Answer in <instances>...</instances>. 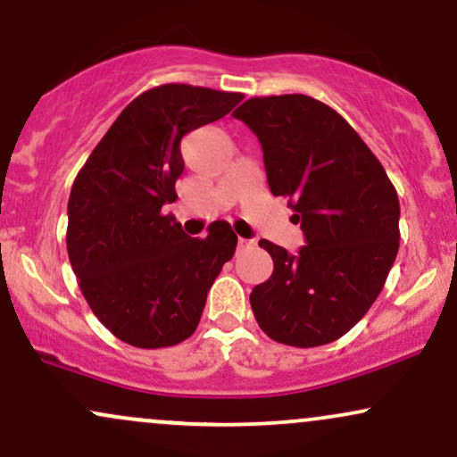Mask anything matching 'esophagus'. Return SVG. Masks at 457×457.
Segmentation results:
<instances>
[{"label":"esophagus","mask_w":457,"mask_h":457,"mask_svg":"<svg viewBox=\"0 0 457 457\" xmlns=\"http://www.w3.org/2000/svg\"><path fill=\"white\" fill-rule=\"evenodd\" d=\"M251 246H255V240L238 238V249H251Z\"/></svg>","instance_id":"esophagus-1"}]
</instances>
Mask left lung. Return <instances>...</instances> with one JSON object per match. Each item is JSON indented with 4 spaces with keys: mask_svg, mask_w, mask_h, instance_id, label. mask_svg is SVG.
Instances as JSON below:
<instances>
[{
    "mask_svg": "<svg viewBox=\"0 0 457 457\" xmlns=\"http://www.w3.org/2000/svg\"><path fill=\"white\" fill-rule=\"evenodd\" d=\"M234 117L260 140L272 195L289 197L306 238L295 255L260 240L274 270L251 291L253 315L277 343H332L386 285L400 245L398 194L366 142L323 102L251 97Z\"/></svg>",
    "mask_w": 457,
    "mask_h": 457,
    "instance_id": "8db88e82",
    "label": "left lung"
}]
</instances>
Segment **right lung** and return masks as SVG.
<instances>
[{
  "mask_svg": "<svg viewBox=\"0 0 457 457\" xmlns=\"http://www.w3.org/2000/svg\"><path fill=\"white\" fill-rule=\"evenodd\" d=\"M243 93L162 85L136 97L93 148L71 185L68 255L91 311L119 340L172 347L195 332L208 289L232 260L236 234L214 221L191 238L163 206L183 174L180 140Z\"/></svg>",
  "mask_w": 457,
  "mask_h": 457,
  "instance_id": "obj_1",
  "label": "right lung"
}]
</instances>
